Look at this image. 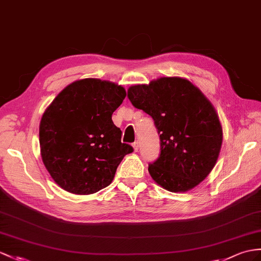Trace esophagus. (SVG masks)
Instances as JSON below:
<instances>
[{
    "mask_svg": "<svg viewBox=\"0 0 261 261\" xmlns=\"http://www.w3.org/2000/svg\"><path fill=\"white\" fill-rule=\"evenodd\" d=\"M133 148H134L135 151H138V149H139V143L135 142L134 144H133Z\"/></svg>",
    "mask_w": 261,
    "mask_h": 261,
    "instance_id": "1",
    "label": "esophagus"
}]
</instances>
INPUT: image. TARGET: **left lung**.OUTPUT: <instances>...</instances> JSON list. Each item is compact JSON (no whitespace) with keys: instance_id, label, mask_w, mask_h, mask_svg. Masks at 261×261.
<instances>
[{"instance_id":"8db88e82","label":"left lung","mask_w":261,"mask_h":261,"mask_svg":"<svg viewBox=\"0 0 261 261\" xmlns=\"http://www.w3.org/2000/svg\"><path fill=\"white\" fill-rule=\"evenodd\" d=\"M127 97L151 116L160 135V157L148 164L151 178L173 193L204 180L222 143L218 115L205 95L185 79L162 77L130 86Z\"/></svg>"}]
</instances>
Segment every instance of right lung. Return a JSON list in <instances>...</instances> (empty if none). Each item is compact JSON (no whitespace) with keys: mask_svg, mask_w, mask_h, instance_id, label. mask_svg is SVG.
Instances as JSON below:
<instances>
[{"mask_svg":"<svg viewBox=\"0 0 261 261\" xmlns=\"http://www.w3.org/2000/svg\"><path fill=\"white\" fill-rule=\"evenodd\" d=\"M124 87L97 79L66 86L43 114L40 145L44 165L66 192L88 195L107 187L133 147L120 142L112 115Z\"/></svg>","mask_w":261,"mask_h":261,"instance_id":"1","label":"right lung"}]
</instances>
